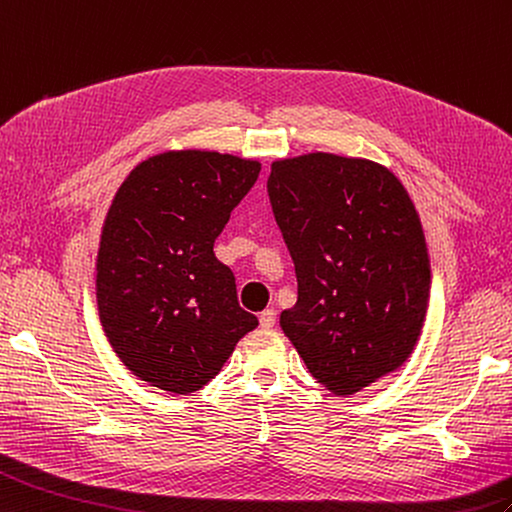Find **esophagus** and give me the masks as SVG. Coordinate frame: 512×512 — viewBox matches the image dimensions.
Here are the masks:
<instances>
[{
  "label": "esophagus",
  "mask_w": 512,
  "mask_h": 512,
  "mask_svg": "<svg viewBox=\"0 0 512 512\" xmlns=\"http://www.w3.org/2000/svg\"><path fill=\"white\" fill-rule=\"evenodd\" d=\"M275 323H277V312L275 310H264L259 314V325L264 329L275 327Z\"/></svg>",
  "instance_id": "esophagus-1"
}]
</instances>
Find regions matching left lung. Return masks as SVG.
<instances>
[{
  "instance_id": "1",
  "label": "left lung",
  "mask_w": 512,
  "mask_h": 512,
  "mask_svg": "<svg viewBox=\"0 0 512 512\" xmlns=\"http://www.w3.org/2000/svg\"><path fill=\"white\" fill-rule=\"evenodd\" d=\"M268 196L299 299L279 325L307 371L353 395L406 362L430 303L421 218L386 165L307 152L270 165Z\"/></svg>"
}]
</instances>
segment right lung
Wrapping results in <instances>:
<instances>
[{
    "label": "right lung",
    "instance_id": "right-lung-1",
    "mask_svg": "<svg viewBox=\"0 0 512 512\" xmlns=\"http://www.w3.org/2000/svg\"><path fill=\"white\" fill-rule=\"evenodd\" d=\"M259 170L257 159L229 152L165 150L117 187L95 259V303L115 355L148 386L192 395L259 325L213 253Z\"/></svg>",
    "mask_w": 512,
    "mask_h": 512
}]
</instances>
